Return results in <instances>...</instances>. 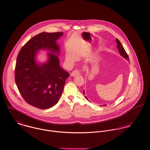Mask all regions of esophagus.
<instances>
[{"label": "esophagus", "instance_id": "34e87169", "mask_svg": "<svg viewBox=\"0 0 150 150\" xmlns=\"http://www.w3.org/2000/svg\"><path fill=\"white\" fill-rule=\"evenodd\" d=\"M80 74V72H79V71L78 70H75V71H73L71 74V76H75L76 75H79Z\"/></svg>", "mask_w": 150, "mask_h": 150}]
</instances>
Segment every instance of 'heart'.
Segmentation results:
<instances>
[{"instance_id": "b5f03b06", "label": "heart", "mask_w": 150, "mask_h": 150, "mask_svg": "<svg viewBox=\"0 0 150 150\" xmlns=\"http://www.w3.org/2000/svg\"><path fill=\"white\" fill-rule=\"evenodd\" d=\"M77 60L76 56L72 53H68L66 56V60L71 64L74 63Z\"/></svg>"}]
</instances>
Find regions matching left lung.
I'll return each mask as SVG.
<instances>
[{
	"label": "left lung",
	"instance_id": "1",
	"mask_svg": "<svg viewBox=\"0 0 150 150\" xmlns=\"http://www.w3.org/2000/svg\"><path fill=\"white\" fill-rule=\"evenodd\" d=\"M116 42H117V48H118V51H119V52H120V56H121L122 57H123L124 59H125L126 60H127L128 61H129L128 55L127 54L126 52H125V49H124V48H123V46L122 45L121 43L120 42V40H119L118 39H116ZM83 94H84V95H85V90H83ZM85 97L86 98V99H87V100H88V98H87V97H86V96H85ZM105 105H106L105 104H104V105H102V106H105ZM100 106H101V105H100Z\"/></svg>",
	"mask_w": 150,
	"mask_h": 150
}]
</instances>
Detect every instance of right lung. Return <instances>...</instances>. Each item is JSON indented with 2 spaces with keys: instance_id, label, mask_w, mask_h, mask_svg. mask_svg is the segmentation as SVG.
Returning <instances> with one entry per match:
<instances>
[{
  "instance_id": "obj_1",
  "label": "right lung",
  "mask_w": 150,
  "mask_h": 150,
  "mask_svg": "<svg viewBox=\"0 0 150 150\" xmlns=\"http://www.w3.org/2000/svg\"><path fill=\"white\" fill-rule=\"evenodd\" d=\"M63 32H42L30 39L17 58L15 80L25 101L45 110L59 100L69 74L60 65V46L57 40ZM39 50H46L48 59L44 63L37 60Z\"/></svg>"
}]
</instances>
